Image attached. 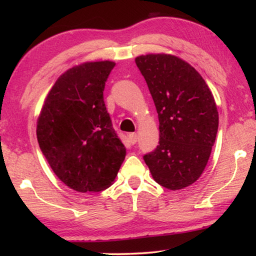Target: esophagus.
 <instances>
[{"label":"esophagus","instance_id":"obj_1","mask_svg":"<svg viewBox=\"0 0 256 256\" xmlns=\"http://www.w3.org/2000/svg\"><path fill=\"white\" fill-rule=\"evenodd\" d=\"M128 140H130V142H131L132 144H136V141H138V136H136V133H131V134H128Z\"/></svg>","mask_w":256,"mask_h":256}]
</instances>
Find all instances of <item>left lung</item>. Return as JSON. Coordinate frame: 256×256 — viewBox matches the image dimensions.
Masks as SVG:
<instances>
[{"instance_id": "1", "label": "left lung", "mask_w": 256, "mask_h": 256, "mask_svg": "<svg viewBox=\"0 0 256 256\" xmlns=\"http://www.w3.org/2000/svg\"><path fill=\"white\" fill-rule=\"evenodd\" d=\"M136 63L159 118V144L144 162L164 188H188L200 178L216 141L219 115L214 94L200 73L175 55H141Z\"/></svg>"}]
</instances>
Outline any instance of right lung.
I'll return each mask as SVG.
<instances>
[{"instance_id": "add662e5", "label": "right lung", "mask_w": 256, "mask_h": 256, "mask_svg": "<svg viewBox=\"0 0 256 256\" xmlns=\"http://www.w3.org/2000/svg\"><path fill=\"white\" fill-rule=\"evenodd\" d=\"M115 63L86 62L68 68L52 86L37 120V140L55 175L76 192L110 188L126 149L104 102Z\"/></svg>"}]
</instances>
